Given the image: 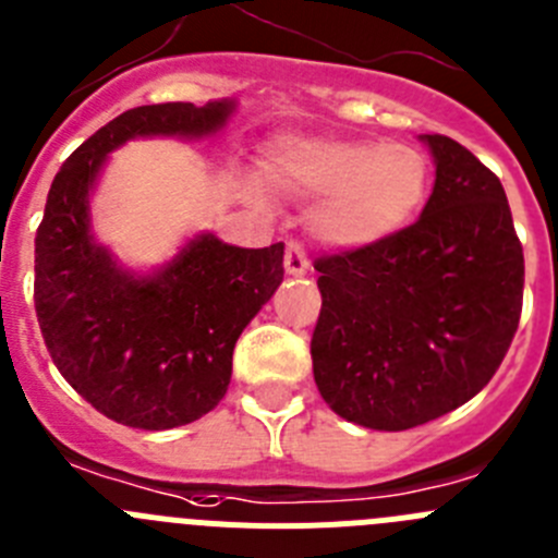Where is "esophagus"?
I'll return each mask as SVG.
<instances>
[{
    "label": "esophagus",
    "mask_w": 558,
    "mask_h": 558,
    "mask_svg": "<svg viewBox=\"0 0 558 558\" xmlns=\"http://www.w3.org/2000/svg\"><path fill=\"white\" fill-rule=\"evenodd\" d=\"M284 270L290 276H304L310 274V259H306L304 248L299 240H288V252H284Z\"/></svg>",
    "instance_id": "1"
}]
</instances>
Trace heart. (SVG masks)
I'll return each instance as SVG.
<instances>
[{
	"mask_svg": "<svg viewBox=\"0 0 558 558\" xmlns=\"http://www.w3.org/2000/svg\"><path fill=\"white\" fill-rule=\"evenodd\" d=\"M268 185L312 204L310 227L331 248H365L415 221L432 187V162L412 143L279 137L265 149ZM245 196L265 204L257 182Z\"/></svg>",
	"mask_w": 558,
	"mask_h": 558,
	"instance_id": "obj_1",
	"label": "heart"
}]
</instances>
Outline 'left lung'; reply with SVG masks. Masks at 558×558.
I'll return each mask as SVG.
<instances>
[{
	"instance_id": "8db88e82",
	"label": "left lung",
	"mask_w": 558,
	"mask_h": 558,
	"mask_svg": "<svg viewBox=\"0 0 558 558\" xmlns=\"http://www.w3.org/2000/svg\"><path fill=\"white\" fill-rule=\"evenodd\" d=\"M412 227L315 259L324 295L313 373L337 415L403 432L442 417L498 371L523 310V245L500 179L446 135Z\"/></svg>"
}]
</instances>
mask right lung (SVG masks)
I'll list each match as a JSON object with an SVG mask.
<instances>
[{
  "mask_svg": "<svg viewBox=\"0 0 558 558\" xmlns=\"http://www.w3.org/2000/svg\"><path fill=\"white\" fill-rule=\"evenodd\" d=\"M234 101L143 105L60 166L35 234V313L63 379L110 421L162 432L227 396L240 331L284 276V243L240 248L202 232L149 276L121 268L90 232V191L132 137H207Z\"/></svg>",
  "mask_w": 558,
  "mask_h": 558,
  "instance_id": "1",
  "label": "right lung"
}]
</instances>
